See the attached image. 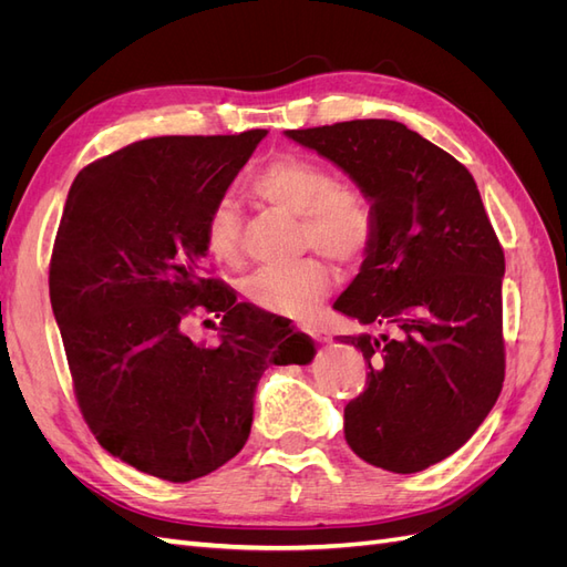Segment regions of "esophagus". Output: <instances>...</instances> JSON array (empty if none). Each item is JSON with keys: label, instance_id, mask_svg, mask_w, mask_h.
<instances>
[{"label": "esophagus", "instance_id": "34e87169", "mask_svg": "<svg viewBox=\"0 0 567 567\" xmlns=\"http://www.w3.org/2000/svg\"><path fill=\"white\" fill-rule=\"evenodd\" d=\"M300 331H305L307 336H312L317 342H323L326 340V333H321L317 326H300Z\"/></svg>", "mask_w": 567, "mask_h": 567}]
</instances>
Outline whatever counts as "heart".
<instances>
[{"label":"heart","mask_w":567,"mask_h":567,"mask_svg":"<svg viewBox=\"0 0 567 567\" xmlns=\"http://www.w3.org/2000/svg\"><path fill=\"white\" fill-rule=\"evenodd\" d=\"M255 198L286 215L300 217V241L340 262L362 260L373 241L369 198L352 184H340L323 165L300 156H281L262 165L250 179ZM205 250L215 262L238 267L244 260V217L229 198L213 205L203 227ZM331 286V274L319 260L293 267L260 269L244 290L257 310L305 319L317 310Z\"/></svg>","instance_id":"1"}]
</instances>
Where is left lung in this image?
Masks as SVG:
<instances>
[{
  "label": "left lung",
  "mask_w": 567,
  "mask_h": 567,
  "mask_svg": "<svg viewBox=\"0 0 567 567\" xmlns=\"http://www.w3.org/2000/svg\"><path fill=\"white\" fill-rule=\"evenodd\" d=\"M371 200L373 241L336 310L381 336H346L369 362L346 440L371 466L419 473L454 454L502 392L504 250L473 175L394 120L286 130Z\"/></svg>",
  "instance_id": "1"
}]
</instances>
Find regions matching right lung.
I'll use <instances>...</instances> for the list:
<instances>
[{"label":"right lung","mask_w":567,"mask_h":567,"mask_svg":"<svg viewBox=\"0 0 567 567\" xmlns=\"http://www.w3.org/2000/svg\"><path fill=\"white\" fill-rule=\"evenodd\" d=\"M265 136H153L90 163L51 250V310L82 416L109 454L167 483L241 452L265 369L315 354L203 271L205 217ZM200 313L223 317L217 347L187 338Z\"/></svg>","instance_id":"right-lung-1"}]
</instances>
